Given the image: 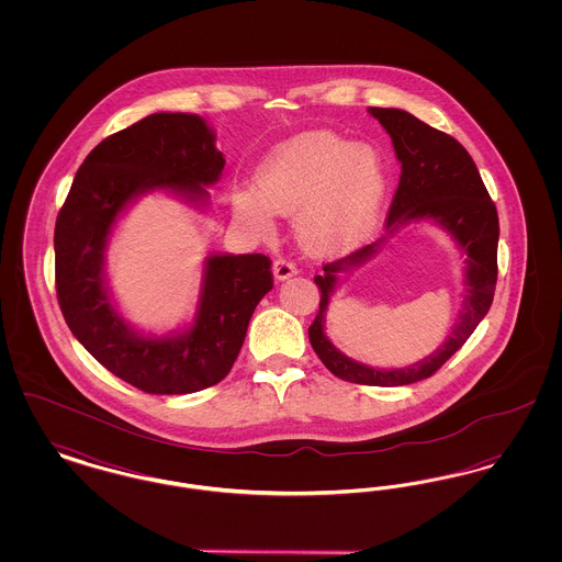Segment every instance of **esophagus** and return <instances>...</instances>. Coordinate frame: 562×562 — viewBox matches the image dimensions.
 Returning <instances> with one entry per match:
<instances>
[{"label": "esophagus", "mask_w": 562, "mask_h": 562, "mask_svg": "<svg viewBox=\"0 0 562 562\" xmlns=\"http://www.w3.org/2000/svg\"><path fill=\"white\" fill-rule=\"evenodd\" d=\"M273 278L276 280H286V278H291V276H294L296 273V268H294L293 263L289 261V259H276L273 261Z\"/></svg>", "instance_id": "esophagus-1"}]
</instances>
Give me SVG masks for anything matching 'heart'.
<instances>
[{
  "mask_svg": "<svg viewBox=\"0 0 562 562\" xmlns=\"http://www.w3.org/2000/svg\"><path fill=\"white\" fill-rule=\"evenodd\" d=\"M383 193L385 168L374 147L314 131L269 151L257 191L234 193V213L261 236L271 234L273 213H296L299 244L316 257H333L373 229Z\"/></svg>",
  "mask_w": 562,
  "mask_h": 562,
  "instance_id": "b5f03b06",
  "label": "heart"
}]
</instances>
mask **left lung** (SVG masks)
<instances>
[{
  "label": "left lung",
  "mask_w": 562,
  "mask_h": 562,
  "mask_svg": "<svg viewBox=\"0 0 562 562\" xmlns=\"http://www.w3.org/2000/svg\"><path fill=\"white\" fill-rule=\"evenodd\" d=\"M369 111L392 136L396 158L402 164L401 181L387 214V229L394 232L408 221L429 218L442 225L465 255V296L453 333L428 358L392 371L351 360L324 335V314L337 286V276L367 263L385 238L367 244L335 263H326L322 268L324 273L314 278L321 289V307L310 326V344L322 364L349 383L394 387L436 373L486 316L497 284L499 218L476 164L451 134L431 128L402 109L369 108Z\"/></svg>",
  "instance_id": "left-lung-1"
}]
</instances>
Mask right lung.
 Instances as JSON below:
<instances>
[{
  "mask_svg": "<svg viewBox=\"0 0 562 562\" xmlns=\"http://www.w3.org/2000/svg\"><path fill=\"white\" fill-rule=\"evenodd\" d=\"M223 166L204 117L151 113L88 154L56 216L54 271L65 322L108 371L145 394H191L225 379L257 303L273 286L266 255H213L193 324L172 337L138 335L111 305L103 266L120 213L154 189L204 202Z\"/></svg>",
  "mask_w": 562,
  "mask_h": 562,
  "instance_id": "add662e5",
  "label": "right lung"
}]
</instances>
